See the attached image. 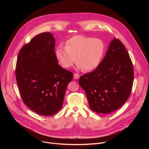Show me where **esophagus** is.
Listing matches in <instances>:
<instances>
[{"label": "esophagus", "instance_id": "obj_1", "mask_svg": "<svg viewBox=\"0 0 149 149\" xmlns=\"http://www.w3.org/2000/svg\"><path fill=\"white\" fill-rule=\"evenodd\" d=\"M79 74H77V73H75V74H74V78L75 79H79Z\"/></svg>", "mask_w": 149, "mask_h": 149}]
</instances>
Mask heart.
Returning <instances> with one entry per match:
<instances>
[{"label": "heart", "mask_w": 149, "mask_h": 149, "mask_svg": "<svg viewBox=\"0 0 149 149\" xmlns=\"http://www.w3.org/2000/svg\"><path fill=\"white\" fill-rule=\"evenodd\" d=\"M105 50V44L101 39L77 35L65 42V47H56L55 55L62 68L72 67L76 59L78 68H82L84 71H91L100 65Z\"/></svg>", "instance_id": "b5f03b06"}]
</instances>
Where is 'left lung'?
Returning <instances> with one entry per match:
<instances>
[{
  "label": "left lung",
  "mask_w": 149,
  "mask_h": 149,
  "mask_svg": "<svg viewBox=\"0 0 149 149\" xmlns=\"http://www.w3.org/2000/svg\"><path fill=\"white\" fill-rule=\"evenodd\" d=\"M134 78L133 63L124 44L114 38L100 65L80 77L91 109L109 114L119 109L130 95Z\"/></svg>",
  "instance_id": "8db88e82"
}]
</instances>
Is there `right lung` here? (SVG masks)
Masks as SVG:
<instances>
[{"label": "right lung", "mask_w": 149, "mask_h": 149, "mask_svg": "<svg viewBox=\"0 0 149 149\" xmlns=\"http://www.w3.org/2000/svg\"><path fill=\"white\" fill-rule=\"evenodd\" d=\"M55 39L39 33L20 49L15 69L20 94L25 104L37 114L52 116L62 107L67 87L73 74L58 65Z\"/></svg>", "instance_id": "add662e5"}]
</instances>
